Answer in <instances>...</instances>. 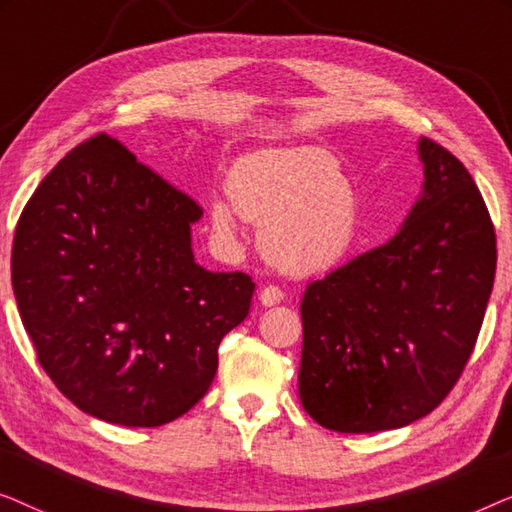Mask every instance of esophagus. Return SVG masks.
<instances>
[{"label":"esophagus","mask_w":512,"mask_h":512,"mask_svg":"<svg viewBox=\"0 0 512 512\" xmlns=\"http://www.w3.org/2000/svg\"><path fill=\"white\" fill-rule=\"evenodd\" d=\"M258 300H261V305H265V307L279 305L284 300V291L275 284H268V286H263L261 293H258Z\"/></svg>","instance_id":"1"}]
</instances>
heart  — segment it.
I'll list each match as a JSON object with an SVG mask.
<instances>
[{
	"label": "heart",
	"instance_id": "obj_1",
	"mask_svg": "<svg viewBox=\"0 0 512 512\" xmlns=\"http://www.w3.org/2000/svg\"><path fill=\"white\" fill-rule=\"evenodd\" d=\"M228 200L209 205L221 242L237 237V216L261 223V249L293 275L324 270L349 249L359 198L340 160L319 146L258 151L228 174Z\"/></svg>",
	"mask_w": 512,
	"mask_h": 512
}]
</instances>
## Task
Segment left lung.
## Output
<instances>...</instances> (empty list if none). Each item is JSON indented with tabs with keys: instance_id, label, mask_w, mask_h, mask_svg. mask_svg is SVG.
<instances>
[{
	"instance_id": "left-lung-1",
	"label": "left lung",
	"mask_w": 512,
	"mask_h": 512,
	"mask_svg": "<svg viewBox=\"0 0 512 512\" xmlns=\"http://www.w3.org/2000/svg\"><path fill=\"white\" fill-rule=\"evenodd\" d=\"M424 193L382 247L312 282L298 391L338 433L401 429L443 403L478 340L496 272L487 205L459 158L419 139Z\"/></svg>"
}]
</instances>
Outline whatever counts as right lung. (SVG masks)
Here are the masks:
<instances>
[{
    "instance_id": "obj_1",
    "label": "right lung",
    "mask_w": 512,
    "mask_h": 512,
    "mask_svg": "<svg viewBox=\"0 0 512 512\" xmlns=\"http://www.w3.org/2000/svg\"><path fill=\"white\" fill-rule=\"evenodd\" d=\"M200 216L104 132L74 146L27 200L13 293L41 368L79 410L163 426L207 394L223 335L247 319L256 284L195 263Z\"/></svg>"
}]
</instances>
